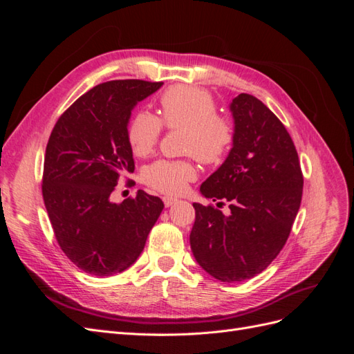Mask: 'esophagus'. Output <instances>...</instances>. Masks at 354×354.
<instances>
[{"instance_id": "obj_1", "label": "esophagus", "mask_w": 354, "mask_h": 354, "mask_svg": "<svg viewBox=\"0 0 354 354\" xmlns=\"http://www.w3.org/2000/svg\"><path fill=\"white\" fill-rule=\"evenodd\" d=\"M162 201H164V203H165V207L168 208V207H173L174 203H177L178 202V199H176V198H171V196H164L162 198Z\"/></svg>"}]
</instances>
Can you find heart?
Wrapping results in <instances>:
<instances>
[{"mask_svg":"<svg viewBox=\"0 0 354 354\" xmlns=\"http://www.w3.org/2000/svg\"><path fill=\"white\" fill-rule=\"evenodd\" d=\"M160 120L147 111L137 112L127 130L134 155H151L162 133V120L168 128H183L185 152L194 153L203 164H218L233 143L230 122L217 115V106L205 90L187 85L168 88L159 100ZM196 178V167L187 159H159L149 165L143 180L168 195H180Z\"/></svg>","mask_w":354,"mask_h":354,"instance_id":"1","label":"heart"}]
</instances>
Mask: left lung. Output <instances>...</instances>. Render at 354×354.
I'll list each match as a JSON object with an SVG mask.
<instances>
[{
	"mask_svg": "<svg viewBox=\"0 0 354 354\" xmlns=\"http://www.w3.org/2000/svg\"><path fill=\"white\" fill-rule=\"evenodd\" d=\"M229 109L232 149L199 190L229 201L230 211L195 202L190 248L208 274L233 283L261 273L283 248L301 203L303 174L291 136L261 100L242 93Z\"/></svg>",
	"mask_w": 354,
	"mask_h": 354,
	"instance_id": "left-lung-1",
	"label": "left lung"
}]
</instances>
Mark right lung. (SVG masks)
<instances>
[{
	"label": "right lung",
	"instance_id": "obj_1",
	"mask_svg": "<svg viewBox=\"0 0 354 354\" xmlns=\"http://www.w3.org/2000/svg\"><path fill=\"white\" fill-rule=\"evenodd\" d=\"M162 84L122 80L95 85L53 128L42 198L62 251L85 273L103 277L127 270L164 209L162 201L143 190L121 203L111 199L120 176L134 171L127 138L131 111Z\"/></svg>",
	"mask_w": 354,
	"mask_h": 354
}]
</instances>
